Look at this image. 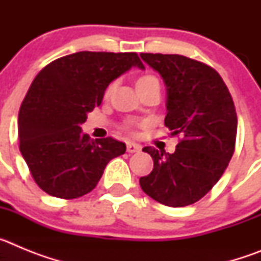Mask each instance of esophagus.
<instances>
[{
    "mask_svg": "<svg viewBox=\"0 0 261 261\" xmlns=\"http://www.w3.org/2000/svg\"><path fill=\"white\" fill-rule=\"evenodd\" d=\"M141 150V145L136 144V142H126V151L128 153H137Z\"/></svg>",
    "mask_w": 261,
    "mask_h": 261,
    "instance_id": "esophagus-1",
    "label": "esophagus"
}]
</instances>
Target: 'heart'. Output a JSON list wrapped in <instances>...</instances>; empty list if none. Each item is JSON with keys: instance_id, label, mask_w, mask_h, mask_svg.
<instances>
[{"instance_id": "heart-1", "label": "heart", "mask_w": 261, "mask_h": 261, "mask_svg": "<svg viewBox=\"0 0 261 261\" xmlns=\"http://www.w3.org/2000/svg\"><path fill=\"white\" fill-rule=\"evenodd\" d=\"M156 80L155 77H153V75H142V77H140L137 80V86H141V85H146V84H151V82H155ZM114 84H111L110 86L107 87V90H106V95H110L111 93H112V90H114Z\"/></svg>"}]
</instances>
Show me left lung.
I'll return each mask as SVG.
<instances>
[{"label":"left lung","mask_w":261,"mask_h":261,"mask_svg":"<svg viewBox=\"0 0 261 261\" xmlns=\"http://www.w3.org/2000/svg\"><path fill=\"white\" fill-rule=\"evenodd\" d=\"M167 87L165 125L180 138L172 154L142 150L154 161L140 177L142 191L167 206L199 201L220 180L234 154L238 119L221 75L213 68L180 55L141 53Z\"/></svg>","instance_id":"8db88e82"}]
</instances>
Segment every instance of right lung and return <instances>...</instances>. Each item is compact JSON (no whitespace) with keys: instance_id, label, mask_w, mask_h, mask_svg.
<instances>
[{"instance_id":"1","label":"right lung","mask_w":261,"mask_h":261,"mask_svg":"<svg viewBox=\"0 0 261 261\" xmlns=\"http://www.w3.org/2000/svg\"><path fill=\"white\" fill-rule=\"evenodd\" d=\"M132 66L137 53L77 52L39 71L18 115L19 150L35 183L48 195L77 199L93 191L111 159L126 146L112 137L91 140L81 125L100 106L108 85Z\"/></svg>"}]
</instances>
